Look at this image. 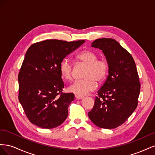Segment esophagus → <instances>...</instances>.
Returning <instances> with one entry per match:
<instances>
[{
    "mask_svg": "<svg viewBox=\"0 0 155 155\" xmlns=\"http://www.w3.org/2000/svg\"><path fill=\"white\" fill-rule=\"evenodd\" d=\"M75 97H76V99H78V100H81L82 98H83V96H80V95H75Z\"/></svg>",
    "mask_w": 155,
    "mask_h": 155,
    "instance_id": "esophagus-1",
    "label": "esophagus"
}]
</instances>
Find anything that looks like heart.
I'll use <instances>...</instances> for the list:
<instances>
[{
  "label": "heart",
  "mask_w": 155,
  "mask_h": 155,
  "mask_svg": "<svg viewBox=\"0 0 155 155\" xmlns=\"http://www.w3.org/2000/svg\"><path fill=\"white\" fill-rule=\"evenodd\" d=\"M97 54L92 50H83L76 55L78 61L86 64L83 79L75 81L68 87V91L77 95L83 96L94 91L97 87V81L102 83L106 79L109 70V64L105 59H97ZM72 63L68 58L63 59L59 65L60 73L65 80L72 78Z\"/></svg>",
  "instance_id": "b5f03b06"
}]
</instances>
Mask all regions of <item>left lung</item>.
Masks as SVG:
<instances>
[{
  "instance_id": "left-lung-1",
  "label": "left lung",
  "mask_w": 155,
  "mask_h": 155,
  "mask_svg": "<svg viewBox=\"0 0 155 155\" xmlns=\"http://www.w3.org/2000/svg\"><path fill=\"white\" fill-rule=\"evenodd\" d=\"M91 46L103 51L109 70L88 117L100 128L114 129L124 124L137 107L140 82L137 67L132 55L114 39H97Z\"/></svg>"
}]
</instances>
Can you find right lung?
I'll use <instances>...</instances> for the list:
<instances>
[{
  "mask_svg": "<svg viewBox=\"0 0 155 155\" xmlns=\"http://www.w3.org/2000/svg\"><path fill=\"white\" fill-rule=\"evenodd\" d=\"M84 42L48 39L28 49L18 75V100L31 124L48 129L66 120L74 95L63 92L59 65Z\"/></svg>",
  "mask_w": 155,
  "mask_h": 155,
  "instance_id": "add662e5",
  "label": "right lung"
}]
</instances>
